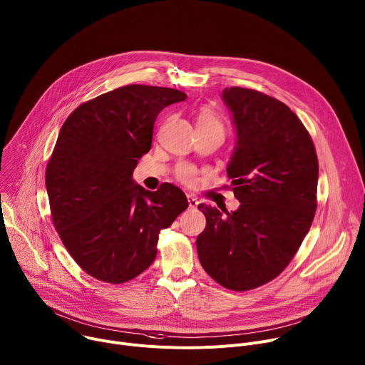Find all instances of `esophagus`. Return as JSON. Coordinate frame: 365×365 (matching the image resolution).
I'll return each mask as SVG.
<instances>
[{"label": "esophagus", "instance_id": "34e87169", "mask_svg": "<svg viewBox=\"0 0 365 365\" xmlns=\"http://www.w3.org/2000/svg\"><path fill=\"white\" fill-rule=\"evenodd\" d=\"M187 200H188V206H190V209H197V206H198V200H197L194 195H187Z\"/></svg>", "mask_w": 365, "mask_h": 365}]
</instances>
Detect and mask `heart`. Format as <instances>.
I'll return each instance as SVG.
<instances>
[{
	"label": "heart",
	"mask_w": 365,
	"mask_h": 365,
	"mask_svg": "<svg viewBox=\"0 0 365 365\" xmlns=\"http://www.w3.org/2000/svg\"><path fill=\"white\" fill-rule=\"evenodd\" d=\"M197 128H212L223 130V123L216 111L210 107H201L197 114ZM177 178L185 185H194L197 182V171L188 164H182L177 168Z\"/></svg>",
	"instance_id": "1"
}]
</instances>
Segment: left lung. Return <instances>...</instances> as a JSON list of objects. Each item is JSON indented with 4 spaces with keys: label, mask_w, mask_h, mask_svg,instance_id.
<instances>
[{
    "label": "left lung",
    "mask_w": 365,
    "mask_h": 365,
    "mask_svg": "<svg viewBox=\"0 0 365 365\" xmlns=\"http://www.w3.org/2000/svg\"><path fill=\"white\" fill-rule=\"evenodd\" d=\"M222 97L236 126L227 177L240 206L225 216L200 205L206 229L195 244L216 282L247 292L279 275L299 251L317 207L319 162L307 129L284 103L240 87Z\"/></svg>",
    "instance_id": "left-lung-1"
}]
</instances>
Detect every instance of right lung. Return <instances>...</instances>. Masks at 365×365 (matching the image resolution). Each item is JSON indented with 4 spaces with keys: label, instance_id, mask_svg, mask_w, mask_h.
Segmentation results:
<instances>
[{
    "label": "right lung",
    "instance_id": "1",
    "mask_svg": "<svg viewBox=\"0 0 365 365\" xmlns=\"http://www.w3.org/2000/svg\"><path fill=\"white\" fill-rule=\"evenodd\" d=\"M182 91L126 86L76 107L61 128L46 167V190L56 232L88 275L121 284L156 257L159 232L187 207L170 182L149 191L132 180L150 150L156 115L184 101Z\"/></svg>",
    "mask_w": 365,
    "mask_h": 365
}]
</instances>
